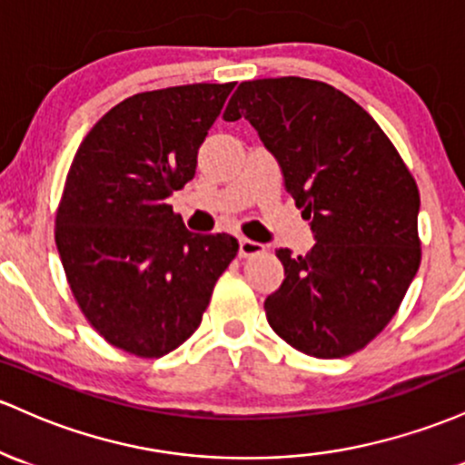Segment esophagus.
Segmentation results:
<instances>
[{"mask_svg":"<svg viewBox=\"0 0 465 465\" xmlns=\"http://www.w3.org/2000/svg\"><path fill=\"white\" fill-rule=\"evenodd\" d=\"M265 252V246L259 242H252V239L242 237L239 239V257H254V254Z\"/></svg>","mask_w":465,"mask_h":465,"instance_id":"obj_1","label":"esophagus"}]
</instances>
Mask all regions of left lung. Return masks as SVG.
<instances>
[{
	"label": "left lung",
	"mask_w": 465,
	"mask_h": 465,
	"mask_svg": "<svg viewBox=\"0 0 465 465\" xmlns=\"http://www.w3.org/2000/svg\"><path fill=\"white\" fill-rule=\"evenodd\" d=\"M246 118L310 219L305 257L265 299L270 327L314 358L367 347L398 312L421 261L420 191L380 124L327 83L301 76L243 81L223 120Z\"/></svg>",
	"instance_id": "8db88e82"
}]
</instances>
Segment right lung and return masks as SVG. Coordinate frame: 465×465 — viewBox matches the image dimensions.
<instances>
[{"instance_id": "add662e5", "label": "right lung", "mask_w": 465, "mask_h": 465, "mask_svg": "<svg viewBox=\"0 0 465 465\" xmlns=\"http://www.w3.org/2000/svg\"><path fill=\"white\" fill-rule=\"evenodd\" d=\"M234 83L134 94L83 138L56 211L54 239L87 322L138 358L173 351L200 327L213 288L237 257L226 232L193 234L173 191Z\"/></svg>"}]
</instances>
